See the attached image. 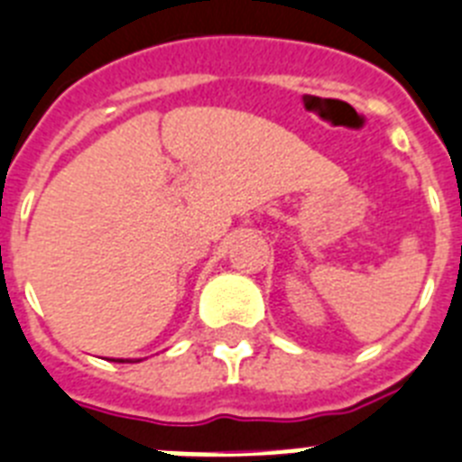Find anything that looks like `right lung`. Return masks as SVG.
<instances>
[{"mask_svg":"<svg viewBox=\"0 0 462 462\" xmlns=\"http://www.w3.org/2000/svg\"><path fill=\"white\" fill-rule=\"evenodd\" d=\"M117 361H120V364H122V359H117Z\"/></svg>","mask_w":462,"mask_h":462,"instance_id":"right-lung-1","label":"right lung"}]
</instances>
